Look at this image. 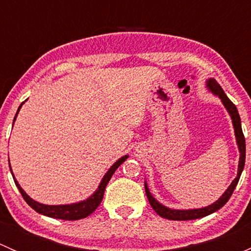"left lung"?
I'll list each match as a JSON object with an SVG mask.
<instances>
[{"mask_svg": "<svg viewBox=\"0 0 251 251\" xmlns=\"http://www.w3.org/2000/svg\"><path fill=\"white\" fill-rule=\"evenodd\" d=\"M206 88L212 93V95L217 96V97L221 100L222 104L226 108V110L228 111L229 116H231L232 125L234 128V136L235 141H237L238 149H239V163H238V173L237 177L232 181V183L229 184L228 188L225 191V193L217 199L216 201H214L212 204L207 205L205 207H199V209H171V207L165 206L161 203H159L155 198L151 194L148 188V184L147 181H144V189H146L147 198H148L149 204L151 205V207L154 209V211L159 215V216L164 217V219L168 220H175V221H186V220H196L201 219V217L207 216V215L212 214V212L217 211L219 209H221L227 201L231 198L232 193H233L235 186L238 184V181L240 178V175L243 173V169H244L245 164V138L243 135L242 131V123H240V116L238 113L237 107L231 102L228 97L226 96V93L224 92L221 86L217 83V81L215 78H207L206 80Z\"/></svg>", "mask_w": 251, "mask_h": 251, "instance_id": "8db88e82", "label": "left lung"}]
</instances>
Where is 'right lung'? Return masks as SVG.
<instances>
[{
  "label": "right lung",
  "instance_id": "right-lung-1",
  "mask_svg": "<svg viewBox=\"0 0 251 251\" xmlns=\"http://www.w3.org/2000/svg\"><path fill=\"white\" fill-rule=\"evenodd\" d=\"M24 103L25 102H23L22 104L19 105V108H18L16 116H14L13 125H14V121H16V119H17L18 113H19L20 108H22V105L24 104ZM127 158H128V155L121 156L118 161H115V163L110 166L109 170H108L107 173H105L104 176H103V178H102V181H100L98 188L96 189V191L93 192V193L91 194L87 199L77 201V203L64 204V205H46V204L39 203V201H34L32 198H30V197L26 194V192H25L24 189L20 187V184L18 183V181L13 175V171H12L11 163H9V169H11L12 176H13V179H14V182H16V186L18 187V189H19L20 194L23 196L24 201H26V203L29 204L30 206L35 210V211L39 212V214H41V215H45V216L53 217V219L67 220V221H75V220L85 219V217H87L88 215L92 214V212L95 211L98 206H100V204L102 203V199H103V196H104V191H105V187H107L108 182L110 181L111 176H113V174L115 173L116 169H118L119 166H120L121 164H123Z\"/></svg>",
  "mask_w": 251,
  "mask_h": 251
}]
</instances>
